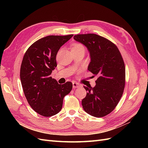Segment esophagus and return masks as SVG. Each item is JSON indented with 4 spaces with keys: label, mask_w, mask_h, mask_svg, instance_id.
<instances>
[{
    "label": "esophagus",
    "mask_w": 148,
    "mask_h": 148,
    "mask_svg": "<svg viewBox=\"0 0 148 148\" xmlns=\"http://www.w3.org/2000/svg\"><path fill=\"white\" fill-rule=\"evenodd\" d=\"M72 86H73V88H79L81 86V84L76 83V82H73L72 83Z\"/></svg>",
    "instance_id": "esophagus-1"
}]
</instances>
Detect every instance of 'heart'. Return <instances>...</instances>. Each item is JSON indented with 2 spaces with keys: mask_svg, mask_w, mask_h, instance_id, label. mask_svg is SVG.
Here are the masks:
<instances>
[{
  "mask_svg": "<svg viewBox=\"0 0 148 148\" xmlns=\"http://www.w3.org/2000/svg\"><path fill=\"white\" fill-rule=\"evenodd\" d=\"M80 48H84V47L82 45H81L79 43H74L72 47V50H75V49H78Z\"/></svg>",
  "mask_w": 148,
  "mask_h": 148,
  "instance_id": "b5f03b06",
  "label": "heart"
}]
</instances>
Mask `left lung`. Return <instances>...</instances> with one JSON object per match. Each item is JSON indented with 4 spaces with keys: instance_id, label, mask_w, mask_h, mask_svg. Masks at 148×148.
<instances>
[{
    "instance_id": "obj_1",
    "label": "left lung",
    "mask_w": 148,
    "mask_h": 148,
    "mask_svg": "<svg viewBox=\"0 0 148 148\" xmlns=\"http://www.w3.org/2000/svg\"><path fill=\"white\" fill-rule=\"evenodd\" d=\"M74 39L87 48L91 60L88 70L98 76L93 88L84 86L87 93L82 100L83 109L92 116L103 117L114 109L123 93V60L117 46L102 36L77 34Z\"/></svg>"
}]
</instances>
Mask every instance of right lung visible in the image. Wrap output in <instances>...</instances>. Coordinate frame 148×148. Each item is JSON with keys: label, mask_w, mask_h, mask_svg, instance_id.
Wrapping results in <instances>:
<instances>
[{"label": "right lung", "mask_w": 148, "mask_h": 148, "mask_svg": "<svg viewBox=\"0 0 148 148\" xmlns=\"http://www.w3.org/2000/svg\"><path fill=\"white\" fill-rule=\"evenodd\" d=\"M72 34L49 36L31 45L23 56L20 69V79L26 99L34 111L49 117L61 111L64 97L71 92V82L58 84L51 77L57 66L56 54Z\"/></svg>", "instance_id": "right-lung-1"}]
</instances>
